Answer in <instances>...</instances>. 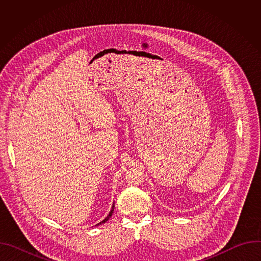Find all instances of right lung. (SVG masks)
Masks as SVG:
<instances>
[{
    "instance_id": "obj_1",
    "label": "right lung",
    "mask_w": 261,
    "mask_h": 261,
    "mask_svg": "<svg viewBox=\"0 0 261 261\" xmlns=\"http://www.w3.org/2000/svg\"><path fill=\"white\" fill-rule=\"evenodd\" d=\"M114 210H115V203L113 204V206H111V210H110V212H109V214L107 215V217L103 220V221H101L100 223H98V224L97 225H100V224H103V223H105L107 220H109V218L111 217V216H113V213H114Z\"/></svg>"
}]
</instances>
